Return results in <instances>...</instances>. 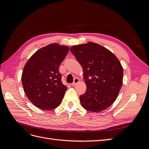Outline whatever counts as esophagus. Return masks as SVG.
<instances>
[{"label":"esophagus","mask_w":149,"mask_h":149,"mask_svg":"<svg viewBox=\"0 0 149 149\" xmlns=\"http://www.w3.org/2000/svg\"><path fill=\"white\" fill-rule=\"evenodd\" d=\"M79 81V79L78 78H75V79H74L73 83L71 84V86H75L76 84L78 83Z\"/></svg>","instance_id":"obj_1"}]
</instances>
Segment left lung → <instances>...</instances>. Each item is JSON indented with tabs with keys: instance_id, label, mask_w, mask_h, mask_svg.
I'll return each instance as SVG.
<instances>
[{
	"instance_id": "obj_1",
	"label": "left lung",
	"mask_w": 149,
	"mask_h": 149,
	"mask_svg": "<svg viewBox=\"0 0 149 149\" xmlns=\"http://www.w3.org/2000/svg\"><path fill=\"white\" fill-rule=\"evenodd\" d=\"M71 53L81 65L86 91L79 96L86 110L97 112L111 106L123 82V68L113 53L93 42L71 47Z\"/></svg>"
}]
</instances>
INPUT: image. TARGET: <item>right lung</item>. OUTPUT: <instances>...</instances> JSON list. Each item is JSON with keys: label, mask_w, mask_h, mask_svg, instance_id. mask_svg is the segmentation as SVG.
I'll return each mask as SVG.
<instances>
[{"label": "right lung", "mask_w": 149, "mask_h": 149, "mask_svg": "<svg viewBox=\"0 0 149 149\" xmlns=\"http://www.w3.org/2000/svg\"><path fill=\"white\" fill-rule=\"evenodd\" d=\"M68 52V46L51 43L39 49L26 63L22 85L29 100L39 109L51 110L61 104L67 88L61 82L59 67Z\"/></svg>", "instance_id": "obj_1"}]
</instances>
